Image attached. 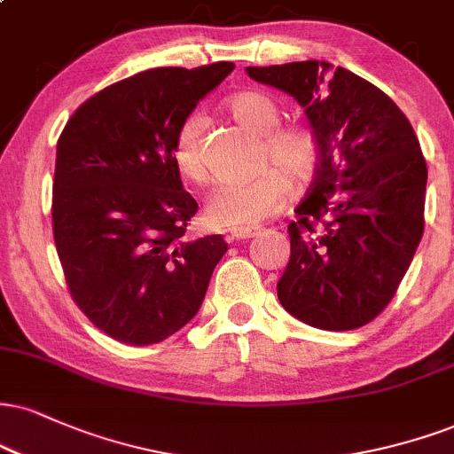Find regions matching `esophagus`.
I'll list each match as a JSON object with an SVG mask.
<instances>
[{
	"label": "esophagus",
	"instance_id": "esophagus-1",
	"mask_svg": "<svg viewBox=\"0 0 454 454\" xmlns=\"http://www.w3.org/2000/svg\"><path fill=\"white\" fill-rule=\"evenodd\" d=\"M258 232V228H234V231H231V239L232 241H245V239L255 237Z\"/></svg>",
	"mask_w": 454,
	"mask_h": 454
}]
</instances>
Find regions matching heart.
<instances>
[{
    "label": "heart",
    "mask_w": 454,
    "mask_h": 454,
    "mask_svg": "<svg viewBox=\"0 0 454 454\" xmlns=\"http://www.w3.org/2000/svg\"><path fill=\"white\" fill-rule=\"evenodd\" d=\"M228 112L251 133L262 135L258 162L262 168L254 177L223 182L209 194L205 215L215 228H239L258 223L281 209L289 190V177L304 184L317 173L324 158V141L309 124H280L281 109L269 95L245 90L228 101ZM203 118L188 116L173 141V165L182 177L200 182L205 162L200 154Z\"/></svg>",
    "instance_id": "1"
}]
</instances>
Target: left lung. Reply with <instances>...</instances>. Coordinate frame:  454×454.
<instances>
[{
	"label": "left lung",
	"instance_id": "8db88e82",
	"mask_svg": "<svg viewBox=\"0 0 454 454\" xmlns=\"http://www.w3.org/2000/svg\"><path fill=\"white\" fill-rule=\"evenodd\" d=\"M247 74L292 95L324 141L287 226L292 255L277 283L279 302L319 330L370 324L395 296L423 237L427 165L412 124L383 90L325 61Z\"/></svg>",
	"mask_w": 454,
	"mask_h": 454
}]
</instances>
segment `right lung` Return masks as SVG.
Segmentation results:
<instances>
[{
	"instance_id": "obj_1",
	"label": "right lung",
	"mask_w": 454,
	"mask_h": 454,
	"mask_svg": "<svg viewBox=\"0 0 454 454\" xmlns=\"http://www.w3.org/2000/svg\"><path fill=\"white\" fill-rule=\"evenodd\" d=\"M234 69L158 67L75 109L57 144L52 232L69 294L114 340L156 345L199 313L222 234L188 241L199 205L173 165L177 129Z\"/></svg>"
}]
</instances>
